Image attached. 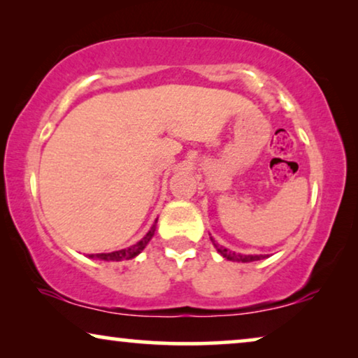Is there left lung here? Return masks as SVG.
Here are the masks:
<instances>
[{
    "label": "left lung",
    "instance_id": "left-lung-1",
    "mask_svg": "<svg viewBox=\"0 0 358 358\" xmlns=\"http://www.w3.org/2000/svg\"><path fill=\"white\" fill-rule=\"evenodd\" d=\"M218 248V246H217ZM218 252L222 254L223 257L229 259V261H238V262H252V261H261L266 256H262V254H259V256H241V254H236V252H231L228 251L227 248H218Z\"/></svg>",
    "mask_w": 358,
    "mask_h": 358
}]
</instances>
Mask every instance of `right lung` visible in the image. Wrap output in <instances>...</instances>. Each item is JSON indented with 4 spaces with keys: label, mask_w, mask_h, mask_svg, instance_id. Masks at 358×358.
<instances>
[{
    "label": "right lung",
    "mask_w": 358,
    "mask_h": 358,
    "mask_svg": "<svg viewBox=\"0 0 358 358\" xmlns=\"http://www.w3.org/2000/svg\"><path fill=\"white\" fill-rule=\"evenodd\" d=\"M156 224H153L151 227V229L148 233L145 234V238L141 239V241H138L136 244H134V246L127 248V249H120V251H114V252H102V254H91L90 257H94V259H101V261H127V259H134L136 254H140L141 251H143L146 244L150 243V239L153 238L155 234V228Z\"/></svg>",
    "instance_id": "obj_1"
}]
</instances>
